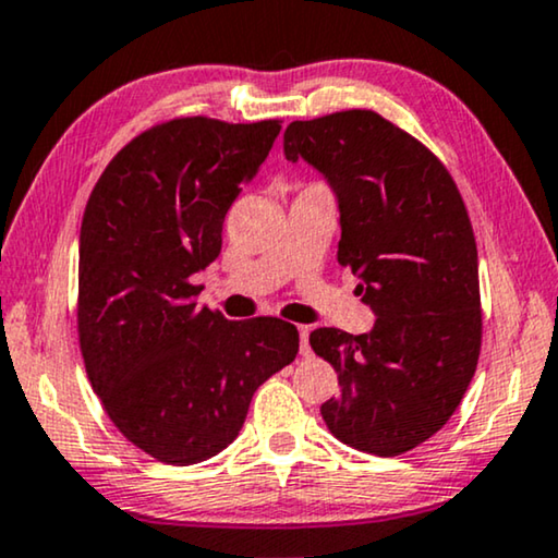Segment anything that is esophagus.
<instances>
[{"label":"esophagus","instance_id":"34e87169","mask_svg":"<svg viewBox=\"0 0 558 558\" xmlns=\"http://www.w3.org/2000/svg\"><path fill=\"white\" fill-rule=\"evenodd\" d=\"M308 333H311L308 326H299V337H301V354H303V356H308V354H311V347H308Z\"/></svg>","mask_w":558,"mask_h":558}]
</instances>
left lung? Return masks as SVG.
I'll list each match as a JSON object with an SVG mask.
<instances>
[{"label":"left lung","mask_w":558,"mask_h":558,"mask_svg":"<svg viewBox=\"0 0 558 558\" xmlns=\"http://www.w3.org/2000/svg\"><path fill=\"white\" fill-rule=\"evenodd\" d=\"M283 150L331 189L339 265L375 314L360 337L311 333L341 385L322 415L349 447L398 457L451 418L477 369V244L464 202L434 153L369 109L291 122Z\"/></svg>","instance_id":"8db88e82"}]
</instances>
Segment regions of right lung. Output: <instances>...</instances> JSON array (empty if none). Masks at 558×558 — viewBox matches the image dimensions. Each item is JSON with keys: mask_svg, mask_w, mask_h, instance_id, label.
<instances>
[{"mask_svg": "<svg viewBox=\"0 0 558 558\" xmlns=\"http://www.w3.org/2000/svg\"><path fill=\"white\" fill-rule=\"evenodd\" d=\"M278 119L183 117L122 147L88 196L78 242V339L109 418L166 464L204 462L236 439L250 400L299 354L280 318L229 322L198 306L193 275L257 175Z\"/></svg>", "mask_w": 558, "mask_h": 558, "instance_id": "add662e5", "label": "right lung"}]
</instances>
